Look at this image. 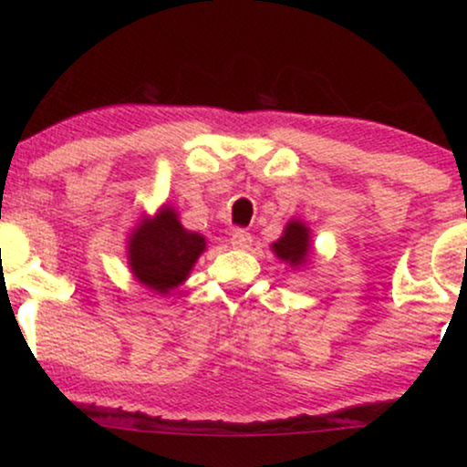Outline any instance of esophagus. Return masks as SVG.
Segmentation results:
<instances>
[{
    "mask_svg": "<svg viewBox=\"0 0 467 467\" xmlns=\"http://www.w3.org/2000/svg\"><path fill=\"white\" fill-rule=\"evenodd\" d=\"M229 242H232V246H234V248H242V251H244V248L251 246L253 235L248 234L246 229H234V232H232V238H229Z\"/></svg>",
    "mask_w": 467,
    "mask_h": 467,
    "instance_id": "34e87169",
    "label": "esophagus"
}]
</instances>
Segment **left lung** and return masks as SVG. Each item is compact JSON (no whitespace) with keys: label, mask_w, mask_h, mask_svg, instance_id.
Masks as SVG:
<instances>
[{"label":"left lung","mask_w":467,"mask_h":467,"mask_svg":"<svg viewBox=\"0 0 467 467\" xmlns=\"http://www.w3.org/2000/svg\"><path fill=\"white\" fill-rule=\"evenodd\" d=\"M272 251L291 267L304 265L310 253V229L302 221L291 219L286 223L285 234L272 244Z\"/></svg>","instance_id":"8db88e82"}]
</instances>
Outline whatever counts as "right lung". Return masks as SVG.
Segmentation results:
<instances>
[{"instance_id": "obj_1", "label": "right lung", "mask_w": 467, "mask_h": 467, "mask_svg": "<svg viewBox=\"0 0 467 467\" xmlns=\"http://www.w3.org/2000/svg\"><path fill=\"white\" fill-rule=\"evenodd\" d=\"M203 251L206 238L184 229L171 206H161L155 216L140 221L127 240L133 276L157 293L182 285Z\"/></svg>"}]
</instances>
